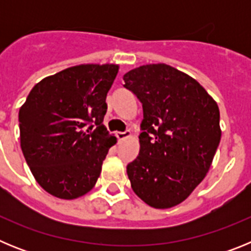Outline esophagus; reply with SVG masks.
Here are the masks:
<instances>
[{
  "instance_id": "34e87169",
  "label": "esophagus",
  "mask_w": 251,
  "mask_h": 251,
  "mask_svg": "<svg viewBox=\"0 0 251 251\" xmlns=\"http://www.w3.org/2000/svg\"><path fill=\"white\" fill-rule=\"evenodd\" d=\"M130 136V130H124V132H117L115 133V137L118 141H123V139L128 138Z\"/></svg>"
}]
</instances>
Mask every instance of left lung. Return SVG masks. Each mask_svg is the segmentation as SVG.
Listing matches in <instances>:
<instances>
[{
  "instance_id": "1",
  "label": "left lung",
  "mask_w": 251,
  "mask_h": 251,
  "mask_svg": "<svg viewBox=\"0 0 251 251\" xmlns=\"http://www.w3.org/2000/svg\"><path fill=\"white\" fill-rule=\"evenodd\" d=\"M123 80L143 109L141 150L127 165L130 186L152 207L178 205L211 166L221 138L219 106L195 79L166 64L133 69Z\"/></svg>"
}]
</instances>
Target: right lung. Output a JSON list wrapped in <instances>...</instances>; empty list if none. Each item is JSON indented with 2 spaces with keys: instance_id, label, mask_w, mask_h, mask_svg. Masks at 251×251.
I'll return each instance as SVG.
<instances>
[{
  "instance_id": "obj_1",
  "label": "right lung",
  "mask_w": 251,
  "mask_h": 251,
  "mask_svg": "<svg viewBox=\"0 0 251 251\" xmlns=\"http://www.w3.org/2000/svg\"><path fill=\"white\" fill-rule=\"evenodd\" d=\"M118 65L86 64L48 76L19 113L21 150L35 179L52 196L73 200L94 187L117 138L104 127L106 94Z\"/></svg>"
}]
</instances>
